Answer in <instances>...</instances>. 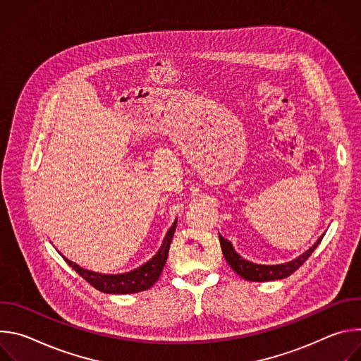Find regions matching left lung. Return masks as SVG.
<instances>
[{
    "instance_id": "8db88e82",
    "label": "left lung",
    "mask_w": 361,
    "mask_h": 361,
    "mask_svg": "<svg viewBox=\"0 0 361 361\" xmlns=\"http://www.w3.org/2000/svg\"><path fill=\"white\" fill-rule=\"evenodd\" d=\"M324 237V234L314 243V245H312L305 252H302L301 255H298L297 259L284 263V264H276V266H266V264H255L251 263L248 260H244L241 255L237 254V251L234 250L233 244L226 240L224 237L219 235L220 238V244H221V250L224 254V259L228 263V266L244 280L248 281H271V280H281L286 279L288 276H291L297 269H300L304 262L312 255V252L317 248V245L320 244L322 238Z\"/></svg>"
}]
</instances>
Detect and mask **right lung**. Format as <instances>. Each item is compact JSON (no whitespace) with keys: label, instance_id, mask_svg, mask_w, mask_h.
Listing matches in <instances>:
<instances>
[{"label":"right lung","instance_id":"add662e5","mask_svg":"<svg viewBox=\"0 0 361 361\" xmlns=\"http://www.w3.org/2000/svg\"><path fill=\"white\" fill-rule=\"evenodd\" d=\"M177 227V220L173 223L170 230L167 231L161 247L156 252V255L149 259L147 263L134 269L133 271L123 273V274H101L95 271L85 270L78 264L70 262L63 255V259L68 263L73 270H75L87 283H90L98 291L107 293V294H131L148 290L154 283L160 279V274L166 266L169 250L171 245V240Z\"/></svg>","mask_w":361,"mask_h":361}]
</instances>
